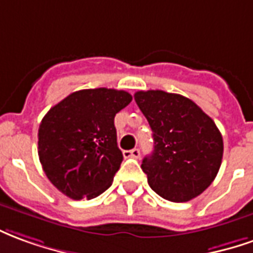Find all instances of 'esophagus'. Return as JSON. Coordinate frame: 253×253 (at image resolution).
Segmentation results:
<instances>
[{"label":"esophagus","mask_w":253,"mask_h":253,"mask_svg":"<svg viewBox=\"0 0 253 253\" xmlns=\"http://www.w3.org/2000/svg\"><path fill=\"white\" fill-rule=\"evenodd\" d=\"M124 158H140V150L133 148V150H129V151H124Z\"/></svg>","instance_id":"34e87169"}]
</instances>
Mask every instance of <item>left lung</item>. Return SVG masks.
<instances>
[{
    "mask_svg": "<svg viewBox=\"0 0 253 253\" xmlns=\"http://www.w3.org/2000/svg\"><path fill=\"white\" fill-rule=\"evenodd\" d=\"M135 101L154 137L152 154L141 164L148 185L175 203L199 196L221 168L223 140L215 123L182 95L137 91Z\"/></svg>",
    "mask_w": 253,
    "mask_h": 253,
    "instance_id": "left-lung-1",
    "label": "left lung"
}]
</instances>
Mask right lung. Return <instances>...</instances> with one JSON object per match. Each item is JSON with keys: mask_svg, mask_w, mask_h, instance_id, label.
<instances>
[{"mask_svg": "<svg viewBox=\"0 0 253 253\" xmlns=\"http://www.w3.org/2000/svg\"><path fill=\"white\" fill-rule=\"evenodd\" d=\"M130 101L123 89H80L46 113L38 155L60 192L75 200L94 199L112 185L123 162L114 117Z\"/></svg>", "mask_w": 253, "mask_h": 253, "instance_id": "add662e5", "label": "right lung"}]
</instances>
